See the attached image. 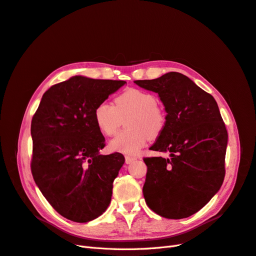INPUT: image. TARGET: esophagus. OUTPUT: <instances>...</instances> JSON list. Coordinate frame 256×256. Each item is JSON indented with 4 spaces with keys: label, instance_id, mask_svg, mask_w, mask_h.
<instances>
[{
    "label": "esophagus",
    "instance_id": "34e87169",
    "mask_svg": "<svg viewBox=\"0 0 256 256\" xmlns=\"http://www.w3.org/2000/svg\"><path fill=\"white\" fill-rule=\"evenodd\" d=\"M136 158H134V156H125V160H126V164H131L132 162H134Z\"/></svg>",
    "mask_w": 256,
    "mask_h": 256
}]
</instances>
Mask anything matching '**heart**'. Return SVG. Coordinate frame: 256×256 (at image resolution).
<instances>
[{
	"mask_svg": "<svg viewBox=\"0 0 256 256\" xmlns=\"http://www.w3.org/2000/svg\"><path fill=\"white\" fill-rule=\"evenodd\" d=\"M156 98L140 89H128L114 100V105L102 102L94 109L96 127L105 136L114 134L122 118L129 128L118 134L109 142L111 151L134 156L146 145L149 138L158 136L166 125V114L156 105Z\"/></svg>",
	"mask_w": 256,
	"mask_h": 256,
	"instance_id": "1",
	"label": "heart"
}]
</instances>
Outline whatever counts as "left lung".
<instances>
[{
	"instance_id": "left-lung-1",
	"label": "left lung",
	"mask_w": 256,
	"mask_h": 256,
	"mask_svg": "<svg viewBox=\"0 0 256 256\" xmlns=\"http://www.w3.org/2000/svg\"><path fill=\"white\" fill-rule=\"evenodd\" d=\"M134 83L158 94L167 114L150 150L169 158H144L146 204L162 218H189L216 196L224 178L228 134L216 100L178 72Z\"/></svg>"
}]
</instances>
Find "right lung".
Returning a JSON list of instances; mask_svg holds the SVG:
<instances>
[{
    "label": "right lung",
    "mask_w": 256,
    "mask_h": 256,
    "mask_svg": "<svg viewBox=\"0 0 256 256\" xmlns=\"http://www.w3.org/2000/svg\"><path fill=\"white\" fill-rule=\"evenodd\" d=\"M125 80L76 76L50 87L32 120V172L36 186L60 216L87 222L108 208L122 153L102 156L105 138L96 107Z\"/></svg>",
    "instance_id": "right-lung-1"
}]
</instances>
